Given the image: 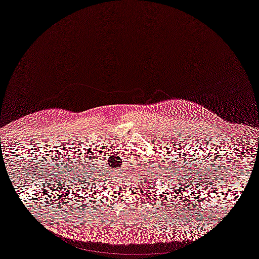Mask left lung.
<instances>
[{
  "label": "left lung",
  "instance_id": "obj_1",
  "mask_svg": "<svg viewBox=\"0 0 259 259\" xmlns=\"http://www.w3.org/2000/svg\"><path fill=\"white\" fill-rule=\"evenodd\" d=\"M175 166H176V165H175ZM168 167H169V168H168L169 171H171V165H168ZM179 169H180V168H178V167H177V171H179ZM177 171H173V169H172L173 175H175V176L179 175V173H177ZM163 175H165V173H163ZM168 175H169V173H168ZM169 184H175V181H171V179H169ZM169 184H168V185H169ZM151 185H152V182H148V179H147V178H146V177L143 178V180H142V187H143V186H147V188L150 190V193H151V190H152V188H151Z\"/></svg>",
  "mask_w": 259,
  "mask_h": 259
}]
</instances>
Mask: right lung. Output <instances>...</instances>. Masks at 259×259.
<instances>
[{"instance_id": "obj_1", "label": "right lung", "mask_w": 259, "mask_h": 259, "mask_svg": "<svg viewBox=\"0 0 259 259\" xmlns=\"http://www.w3.org/2000/svg\"><path fill=\"white\" fill-rule=\"evenodd\" d=\"M100 172H101L100 168H99V171H97L96 167H93L90 169V171L87 169L84 177L81 176L82 179H84L82 181H84V186H86V188H88V187H91V189L96 188L95 186L99 184V181L101 180L100 175H99Z\"/></svg>"}]
</instances>
